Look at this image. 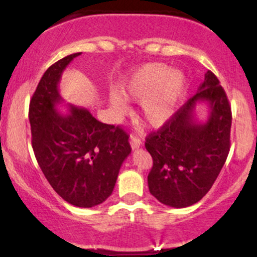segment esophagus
I'll list each match as a JSON object with an SVG mask.
<instances>
[{
    "label": "esophagus",
    "mask_w": 257,
    "mask_h": 257,
    "mask_svg": "<svg viewBox=\"0 0 257 257\" xmlns=\"http://www.w3.org/2000/svg\"><path fill=\"white\" fill-rule=\"evenodd\" d=\"M131 146L133 150H137L141 146V140L137 137V135H132L131 137Z\"/></svg>",
    "instance_id": "obj_1"
}]
</instances>
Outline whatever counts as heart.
I'll return each instance as SVG.
<instances>
[{
	"label": "heart",
	"instance_id": "1",
	"mask_svg": "<svg viewBox=\"0 0 257 257\" xmlns=\"http://www.w3.org/2000/svg\"><path fill=\"white\" fill-rule=\"evenodd\" d=\"M186 90V77L181 71L161 63L146 64L134 70L122 85L125 98L141 100L143 118L152 126H162L172 119ZM110 106L117 116L128 110L126 100L119 94L110 96Z\"/></svg>",
	"mask_w": 257,
	"mask_h": 257
}]
</instances>
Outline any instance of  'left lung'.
Returning a JSON list of instances; mask_svg holds the SVG:
<instances>
[{"label": "left lung", "mask_w": 257, "mask_h": 257, "mask_svg": "<svg viewBox=\"0 0 257 257\" xmlns=\"http://www.w3.org/2000/svg\"><path fill=\"white\" fill-rule=\"evenodd\" d=\"M206 102L208 118L199 122L194 110ZM232 112L228 99L211 71L204 82L172 119L146 138L145 147L152 156L149 176L150 192L163 204L186 208L208 193L229 152Z\"/></svg>", "instance_id": "8db88e82"}]
</instances>
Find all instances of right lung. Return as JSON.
<instances>
[{"label": "right lung", "instance_id": "add662e5", "mask_svg": "<svg viewBox=\"0 0 257 257\" xmlns=\"http://www.w3.org/2000/svg\"><path fill=\"white\" fill-rule=\"evenodd\" d=\"M81 53L67 55L48 67L30 101L32 147L53 190L78 208L105 202L116 185L120 166L132 152L122 128L99 122L87 108L61 102L58 84L66 66Z\"/></svg>", "mask_w": 257, "mask_h": 257}]
</instances>
